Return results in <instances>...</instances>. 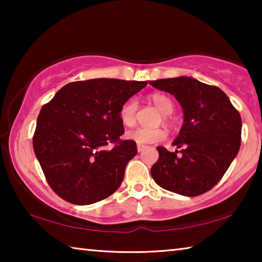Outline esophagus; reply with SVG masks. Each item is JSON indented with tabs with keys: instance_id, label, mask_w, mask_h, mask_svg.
Masks as SVG:
<instances>
[{
	"instance_id": "esophagus-1",
	"label": "esophagus",
	"mask_w": 262,
	"mask_h": 262,
	"mask_svg": "<svg viewBox=\"0 0 262 262\" xmlns=\"http://www.w3.org/2000/svg\"><path fill=\"white\" fill-rule=\"evenodd\" d=\"M145 148V145H143V144H137V151L139 152H141L142 150H143Z\"/></svg>"
}]
</instances>
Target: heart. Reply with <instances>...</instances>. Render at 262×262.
Returning <instances> with one entry per match:
<instances>
[{"instance_id": "1", "label": "heart", "mask_w": 262, "mask_h": 262, "mask_svg": "<svg viewBox=\"0 0 262 262\" xmlns=\"http://www.w3.org/2000/svg\"><path fill=\"white\" fill-rule=\"evenodd\" d=\"M151 100L155 106L161 111L163 114L168 115L173 112L174 105L171 98L162 94H155L151 96ZM139 108V103L135 97L128 98L121 105L119 111V117L121 122L126 127H133L136 123V114ZM128 139L135 141L137 144H150L161 142L166 137V133L162 128H136L134 130L128 132Z\"/></svg>"}]
</instances>
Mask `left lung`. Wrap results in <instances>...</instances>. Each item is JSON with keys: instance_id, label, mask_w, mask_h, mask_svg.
<instances>
[{"instance_id": "obj_1", "label": "left lung", "mask_w": 262, "mask_h": 262, "mask_svg": "<svg viewBox=\"0 0 262 262\" xmlns=\"http://www.w3.org/2000/svg\"><path fill=\"white\" fill-rule=\"evenodd\" d=\"M149 84L173 95L184 110V125L173 142L181 150L171 152L157 147L159 157L151 167L155 183L184 196L208 192L237 156L241 114L220 88L194 78H164Z\"/></svg>"}]
</instances>
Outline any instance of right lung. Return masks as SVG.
Instances as JSON below:
<instances>
[{
  "label": "right lung",
  "instance_id": "obj_1",
  "mask_svg": "<svg viewBox=\"0 0 262 262\" xmlns=\"http://www.w3.org/2000/svg\"><path fill=\"white\" fill-rule=\"evenodd\" d=\"M145 85L115 78L72 82L42 106L33 149L48 185L61 199L91 205L120 187L137 148L135 141L120 139L125 128L119 111Z\"/></svg>",
  "mask_w": 262,
  "mask_h": 262
}]
</instances>
